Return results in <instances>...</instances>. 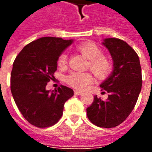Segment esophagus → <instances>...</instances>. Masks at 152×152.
Here are the masks:
<instances>
[{"instance_id":"obj_1","label":"esophagus","mask_w":152,"mask_h":152,"mask_svg":"<svg viewBox=\"0 0 152 152\" xmlns=\"http://www.w3.org/2000/svg\"><path fill=\"white\" fill-rule=\"evenodd\" d=\"M74 94H76V95H80V94H82V92H80V91H79V90H75V91H74Z\"/></svg>"}]
</instances>
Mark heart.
I'll return each mask as SVG.
<instances>
[{
  "label": "heart",
  "instance_id": "b5f03b06",
  "mask_svg": "<svg viewBox=\"0 0 152 152\" xmlns=\"http://www.w3.org/2000/svg\"><path fill=\"white\" fill-rule=\"evenodd\" d=\"M77 50L89 59L88 68L99 79H105L112 71V63L107 57L102 55L101 48L93 42H85L77 46ZM58 65L60 67H65L67 64L66 53H61L58 58ZM93 76L89 72H73L65 77L67 85L74 89L83 90L92 82Z\"/></svg>",
  "mask_w": 152,
  "mask_h": 152
}]
</instances>
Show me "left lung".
I'll list each match as a JSON object with an SVG mask.
<instances>
[{
    "label": "left lung",
    "instance_id": "left-lung-1",
    "mask_svg": "<svg viewBox=\"0 0 152 152\" xmlns=\"http://www.w3.org/2000/svg\"><path fill=\"white\" fill-rule=\"evenodd\" d=\"M103 45L114 61L113 72L100 86L108 99L103 101L94 96L86 112L96 126L113 128L124 122L135 107L142 84V69L137 53L125 41L107 38Z\"/></svg>",
    "mask_w": 152,
    "mask_h": 152
}]
</instances>
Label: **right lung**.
Wrapping results in <instances>:
<instances>
[{
	"label": "right lung",
	"instance_id": "add662e5",
	"mask_svg": "<svg viewBox=\"0 0 152 152\" xmlns=\"http://www.w3.org/2000/svg\"><path fill=\"white\" fill-rule=\"evenodd\" d=\"M72 42L60 37L39 38L25 45L13 63L12 95L23 117L36 127L56 124L63 115L64 103L74 94L62 85L52 93L45 89L56 72L58 57Z\"/></svg>",
	"mask_w": 152,
	"mask_h": 152
}]
</instances>
